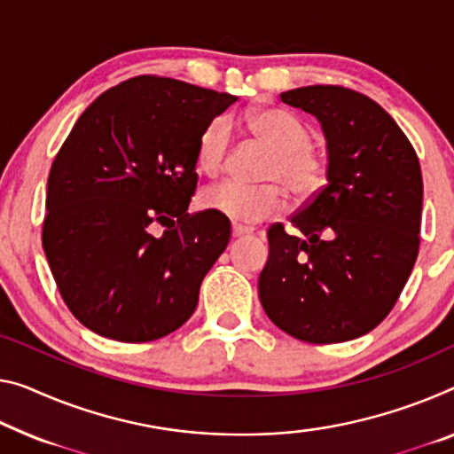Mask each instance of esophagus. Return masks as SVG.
<instances>
[{
	"mask_svg": "<svg viewBox=\"0 0 454 454\" xmlns=\"http://www.w3.org/2000/svg\"><path fill=\"white\" fill-rule=\"evenodd\" d=\"M231 233H233V237H241V235H249V233H254V229L251 227H246V225H235L231 227Z\"/></svg>",
	"mask_w": 454,
	"mask_h": 454,
	"instance_id": "esophagus-1",
	"label": "esophagus"
}]
</instances>
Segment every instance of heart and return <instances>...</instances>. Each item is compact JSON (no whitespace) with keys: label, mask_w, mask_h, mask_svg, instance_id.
Returning a JSON list of instances; mask_svg holds the SVG:
<instances>
[{"label":"heart","mask_w":454,"mask_h":454,"mask_svg":"<svg viewBox=\"0 0 454 454\" xmlns=\"http://www.w3.org/2000/svg\"><path fill=\"white\" fill-rule=\"evenodd\" d=\"M247 128L271 150L263 172V178L271 183L247 186L223 180L200 194L203 208L237 223H257L284 211L288 203L286 188L300 200L320 191L326 180V158L310 144L312 134L300 117L284 109H262L247 117ZM229 145L231 125L225 117H215L199 136V170L207 176H217L225 168Z\"/></svg>","instance_id":"1"}]
</instances>
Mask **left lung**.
<instances>
[{
  "label": "left lung",
  "instance_id": "obj_1",
  "mask_svg": "<svg viewBox=\"0 0 454 454\" xmlns=\"http://www.w3.org/2000/svg\"><path fill=\"white\" fill-rule=\"evenodd\" d=\"M326 137V184L268 229L260 300L271 323L306 343H343L389 315L420 249L422 172L406 134L367 95L339 85L286 90Z\"/></svg>",
  "mask_w": 454,
  "mask_h": 454
}]
</instances>
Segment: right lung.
I'll list each match as a JSON object with an SVG mask.
<instances>
[{"label":"right lung","instance_id":"add662e5","mask_svg":"<svg viewBox=\"0 0 454 454\" xmlns=\"http://www.w3.org/2000/svg\"><path fill=\"white\" fill-rule=\"evenodd\" d=\"M237 97L142 74L82 111L48 174L42 246L68 310L121 343L166 337L192 317L231 237L188 213L197 144Z\"/></svg>","mask_w":454,"mask_h":454}]
</instances>
